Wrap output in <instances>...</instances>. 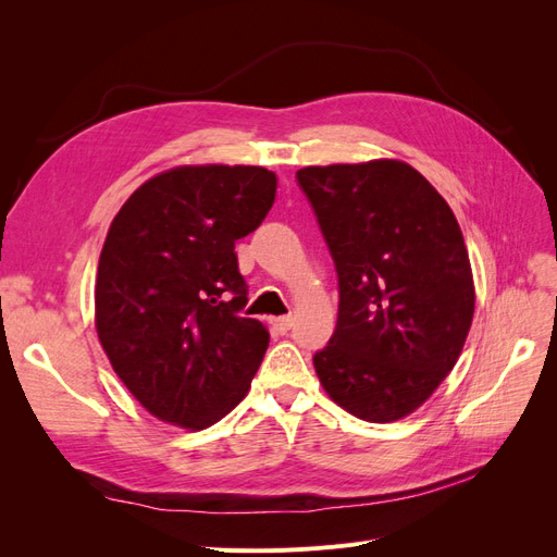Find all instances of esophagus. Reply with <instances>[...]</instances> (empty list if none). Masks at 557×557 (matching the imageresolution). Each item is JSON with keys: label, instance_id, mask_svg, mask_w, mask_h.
Masks as SVG:
<instances>
[{"label": "esophagus", "instance_id": "34e87169", "mask_svg": "<svg viewBox=\"0 0 557 557\" xmlns=\"http://www.w3.org/2000/svg\"><path fill=\"white\" fill-rule=\"evenodd\" d=\"M293 323H295V320H293L290 315H281V318H274V320H272L274 330H276V332H281V334L290 332V330H293Z\"/></svg>", "mask_w": 557, "mask_h": 557}]
</instances>
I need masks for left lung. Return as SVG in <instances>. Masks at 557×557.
Masks as SVG:
<instances>
[{
	"label": "left lung",
	"mask_w": 557,
	"mask_h": 557,
	"mask_svg": "<svg viewBox=\"0 0 557 557\" xmlns=\"http://www.w3.org/2000/svg\"><path fill=\"white\" fill-rule=\"evenodd\" d=\"M339 278L332 339L313 356L325 393L367 423L416 411L458 362L474 278L458 221L430 181L399 160L305 166Z\"/></svg>",
	"instance_id": "8db88e82"
}]
</instances>
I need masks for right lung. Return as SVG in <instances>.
<instances>
[{"instance_id": "1", "label": "right lung", "mask_w": 557, "mask_h": 557, "mask_svg": "<svg viewBox=\"0 0 557 557\" xmlns=\"http://www.w3.org/2000/svg\"><path fill=\"white\" fill-rule=\"evenodd\" d=\"M276 197L264 166H176L132 193L109 227L95 325L113 372L156 418L205 430L246 397L269 332L242 318L234 244Z\"/></svg>"}]
</instances>
